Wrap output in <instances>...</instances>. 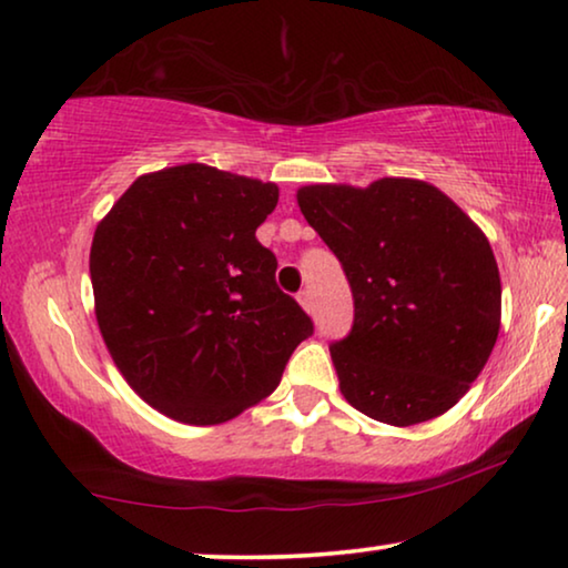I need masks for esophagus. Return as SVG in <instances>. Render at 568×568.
<instances>
[{
  "mask_svg": "<svg viewBox=\"0 0 568 568\" xmlns=\"http://www.w3.org/2000/svg\"><path fill=\"white\" fill-rule=\"evenodd\" d=\"M298 303H301V308L306 311V313H311V311H313V301H311V293H308V291L298 293Z\"/></svg>",
  "mask_w": 568,
  "mask_h": 568,
  "instance_id": "34e87169",
  "label": "esophagus"
}]
</instances>
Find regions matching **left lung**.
Returning a JSON list of instances; mask_svg holds the SVG:
<instances>
[{
    "label": "left lung",
    "instance_id": "left-lung-1",
    "mask_svg": "<svg viewBox=\"0 0 568 568\" xmlns=\"http://www.w3.org/2000/svg\"><path fill=\"white\" fill-rule=\"evenodd\" d=\"M295 199L352 285V334L332 346L346 403L397 428L454 408L500 334L485 232L418 178L311 183Z\"/></svg>",
    "mask_w": 568,
    "mask_h": 568
}]
</instances>
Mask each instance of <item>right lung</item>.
<instances>
[{
  "mask_svg": "<svg viewBox=\"0 0 568 568\" xmlns=\"http://www.w3.org/2000/svg\"><path fill=\"white\" fill-rule=\"evenodd\" d=\"M277 196L270 181L183 163L140 175L97 224L99 332L126 385L163 416L236 418L275 390L311 336L255 236Z\"/></svg>",
  "mask_w": 568,
  "mask_h": 568,
  "instance_id": "add662e5",
  "label": "right lung"
}]
</instances>
